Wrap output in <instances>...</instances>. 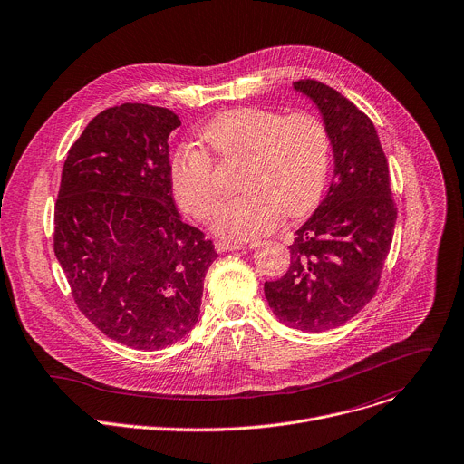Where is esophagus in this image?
I'll return each mask as SVG.
<instances>
[{
    "mask_svg": "<svg viewBox=\"0 0 464 464\" xmlns=\"http://www.w3.org/2000/svg\"><path fill=\"white\" fill-rule=\"evenodd\" d=\"M244 244H233V242H226V240H218L215 244V249L218 253H226V251H237V249H244Z\"/></svg>",
    "mask_w": 464,
    "mask_h": 464,
    "instance_id": "1",
    "label": "esophagus"
}]
</instances>
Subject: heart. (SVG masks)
I'll list each match as a JSON object with an SVG mask.
<instances>
[{
	"label": "heart",
	"mask_w": 464,
	"mask_h": 464,
	"mask_svg": "<svg viewBox=\"0 0 464 464\" xmlns=\"http://www.w3.org/2000/svg\"><path fill=\"white\" fill-rule=\"evenodd\" d=\"M202 141L220 160L246 159L242 195L224 202L215 217L217 233L247 240L276 227L280 218H298L315 208L330 169V134L314 112L282 114L244 107L218 114L202 130ZM177 202L198 220H208L218 202L209 154L193 143L180 145L169 164Z\"/></svg>",
	"instance_id": "heart-1"
}]
</instances>
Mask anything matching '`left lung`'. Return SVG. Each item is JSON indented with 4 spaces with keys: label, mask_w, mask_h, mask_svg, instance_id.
Instances as JSON below:
<instances>
[{
    "label": "left lung",
    "mask_w": 464,
    "mask_h": 464,
    "mask_svg": "<svg viewBox=\"0 0 464 464\" xmlns=\"http://www.w3.org/2000/svg\"><path fill=\"white\" fill-rule=\"evenodd\" d=\"M293 87L321 109L335 171L326 198L295 233L287 271L264 293L280 323L319 334L348 323L377 293L397 208L373 121L323 82L304 78Z\"/></svg>",
    "instance_id": "1"
}]
</instances>
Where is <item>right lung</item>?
Segmentation results:
<instances>
[{
  "mask_svg": "<svg viewBox=\"0 0 464 464\" xmlns=\"http://www.w3.org/2000/svg\"><path fill=\"white\" fill-rule=\"evenodd\" d=\"M179 125L157 105L102 111L67 152L54 206V255L78 310L109 339L143 352L193 330L218 256L173 202L168 138Z\"/></svg>",
  "mask_w": 464,
  "mask_h": 464,
  "instance_id": "add662e5",
  "label": "right lung"
}]
</instances>
